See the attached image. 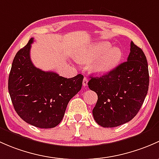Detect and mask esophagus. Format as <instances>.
Segmentation results:
<instances>
[{
	"mask_svg": "<svg viewBox=\"0 0 159 159\" xmlns=\"http://www.w3.org/2000/svg\"><path fill=\"white\" fill-rule=\"evenodd\" d=\"M88 84V79L86 77H84V79H83V86H86Z\"/></svg>",
	"mask_w": 159,
	"mask_h": 159,
	"instance_id": "1",
	"label": "esophagus"
}]
</instances>
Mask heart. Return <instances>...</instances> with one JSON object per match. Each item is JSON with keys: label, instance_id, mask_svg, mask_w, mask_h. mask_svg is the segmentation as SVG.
Wrapping results in <instances>:
<instances>
[{"label": "heart", "instance_id": "heart-1", "mask_svg": "<svg viewBox=\"0 0 159 159\" xmlns=\"http://www.w3.org/2000/svg\"><path fill=\"white\" fill-rule=\"evenodd\" d=\"M112 47L109 41H99L89 45L78 53L77 59L83 63H91L93 72L99 75L106 74L114 70L120 63L122 51L119 47Z\"/></svg>", "mask_w": 159, "mask_h": 159}]
</instances>
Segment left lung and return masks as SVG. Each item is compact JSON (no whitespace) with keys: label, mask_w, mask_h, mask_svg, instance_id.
<instances>
[{"label":"left lung","mask_w":159,"mask_h":159,"mask_svg":"<svg viewBox=\"0 0 159 159\" xmlns=\"http://www.w3.org/2000/svg\"><path fill=\"white\" fill-rule=\"evenodd\" d=\"M146 57L133 42L127 61L88 82L98 100L93 109L95 121L104 128H113L132 120L139 111L148 90Z\"/></svg>","instance_id":"left-lung-1"}]
</instances>
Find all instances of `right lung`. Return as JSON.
Listing matches in <instances>:
<instances>
[{
    "label": "right lung",
    "mask_w": 159,
    "mask_h": 159,
    "mask_svg": "<svg viewBox=\"0 0 159 159\" xmlns=\"http://www.w3.org/2000/svg\"><path fill=\"white\" fill-rule=\"evenodd\" d=\"M33 42L31 38L14 57L8 91L23 120L37 128H54L63 119L68 102L81 89L83 76L67 79L35 67L30 56Z\"/></svg>",
    "instance_id": "add662e5"
}]
</instances>
